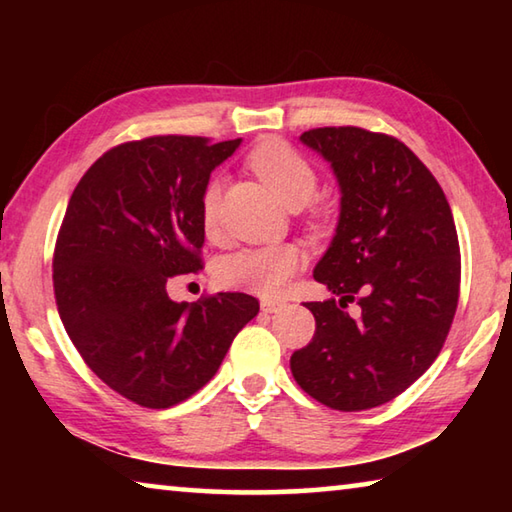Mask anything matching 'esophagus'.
Returning <instances> with one entry per match:
<instances>
[{"label": "esophagus", "instance_id": "esophagus-1", "mask_svg": "<svg viewBox=\"0 0 512 512\" xmlns=\"http://www.w3.org/2000/svg\"><path fill=\"white\" fill-rule=\"evenodd\" d=\"M259 307H262L264 314H275V311L282 309V302L280 300H271V298H264L259 302Z\"/></svg>", "mask_w": 512, "mask_h": 512}]
</instances>
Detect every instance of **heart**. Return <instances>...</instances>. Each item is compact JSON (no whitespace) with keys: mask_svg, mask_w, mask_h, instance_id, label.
I'll use <instances>...</instances> for the list:
<instances>
[{"mask_svg":"<svg viewBox=\"0 0 512 512\" xmlns=\"http://www.w3.org/2000/svg\"><path fill=\"white\" fill-rule=\"evenodd\" d=\"M248 167L271 189L277 201L287 207L307 205L318 189V176L311 162L291 144L282 140H266L248 155ZM221 183L207 180L201 194V221L207 235H214L219 225ZM302 264V255L291 244H268L241 248L225 255L216 264V280L235 291L275 296L291 280Z\"/></svg>","mask_w":512,"mask_h":512,"instance_id":"heart-1","label":"heart"}]
</instances>
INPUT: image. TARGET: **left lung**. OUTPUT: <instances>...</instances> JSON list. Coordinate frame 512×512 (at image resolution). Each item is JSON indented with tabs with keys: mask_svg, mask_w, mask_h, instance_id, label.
I'll return each instance as SVG.
<instances>
[{
	"mask_svg": "<svg viewBox=\"0 0 512 512\" xmlns=\"http://www.w3.org/2000/svg\"><path fill=\"white\" fill-rule=\"evenodd\" d=\"M332 164L341 216L314 280L336 298L307 302L314 339L291 354L298 386L336 411H366L404 393L443 350L461 291L452 210L404 142L357 126L300 135ZM357 301L352 319L344 307Z\"/></svg>",
	"mask_w": 512,
	"mask_h": 512,
	"instance_id": "left-lung-1",
	"label": "left lung"
}]
</instances>
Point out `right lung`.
I'll return each mask as SVG.
<instances>
[{"instance_id": "obj_1", "label": "right lung", "mask_w": 512, "mask_h": 512, "mask_svg": "<svg viewBox=\"0 0 512 512\" xmlns=\"http://www.w3.org/2000/svg\"><path fill=\"white\" fill-rule=\"evenodd\" d=\"M241 140L153 135L85 171L54 248L67 336L103 384L146 409L185 402L210 381L259 311L248 293L173 302L176 275L203 268L201 194Z\"/></svg>"}]
</instances>
